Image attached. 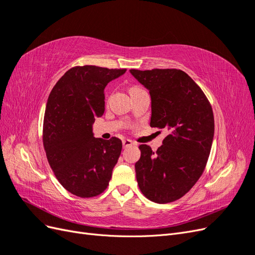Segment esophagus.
I'll use <instances>...</instances> for the list:
<instances>
[{
	"mask_svg": "<svg viewBox=\"0 0 255 255\" xmlns=\"http://www.w3.org/2000/svg\"><path fill=\"white\" fill-rule=\"evenodd\" d=\"M122 143H123V148H128V146H130L134 144V142L129 139H125L122 141Z\"/></svg>",
	"mask_w": 255,
	"mask_h": 255,
	"instance_id": "1",
	"label": "esophagus"
}]
</instances>
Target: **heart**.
Here are the masks:
<instances>
[{"instance_id": "1", "label": "heart", "mask_w": 255, "mask_h": 255, "mask_svg": "<svg viewBox=\"0 0 255 255\" xmlns=\"http://www.w3.org/2000/svg\"><path fill=\"white\" fill-rule=\"evenodd\" d=\"M140 88L139 87H133V88H130L129 89V92H132V91H136V90H139Z\"/></svg>"}]
</instances>
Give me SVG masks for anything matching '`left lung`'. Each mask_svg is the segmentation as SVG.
Masks as SVG:
<instances>
[{"label":"left lung","instance_id":"8db88e82","mask_svg":"<svg viewBox=\"0 0 255 255\" xmlns=\"http://www.w3.org/2000/svg\"><path fill=\"white\" fill-rule=\"evenodd\" d=\"M129 72L150 92V126L168 132L156 152L139 145L141 155L135 164L138 186L153 202L175 201L197 183L210 156L215 130L212 106L182 70Z\"/></svg>","mask_w":255,"mask_h":255}]
</instances>
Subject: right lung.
Listing matches in <instances>:
<instances>
[{
  "label": "right lung",
  "instance_id": "add662e5",
  "mask_svg": "<svg viewBox=\"0 0 255 255\" xmlns=\"http://www.w3.org/2000/svg\"><path fill=\"white\" fill-rule=\"evenodd\" d=\"M127 69L74 67L53 87L43 119V145L58 182L81 198L107 188L122 142L95 138L92 125L105 111L104 89Z\"/></svg>",
  "mask_w": 255,
  "mask_h": 255
}]
</instances>
